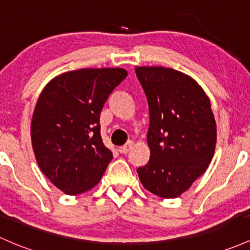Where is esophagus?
Returning <instances> with one entry per match:
<instances>
[{"label": "esophagus", "mask_w": 250, "mask_h": 250, "mask_svg": "<svg viewBox=\"0 0 250 250\" xmlns=\"http://www.w3.org/2000/svg\"><path fill=\"white\" fill-rule=\"evenodd\" d=\"M131 147H133V142L129 141V142H127V144H125V146L120 147L119 150H120V153H122V154H127V153L131 149Z\"/></svg>", "instance_id": "obj_1"}]
</instances>
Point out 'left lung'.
<instances>
[{"instance_id":"left-lung-1","label":"left lung","mask_w":250,"mask_h":250,"mask_svg":"<svg viewBox=\"0 0 250 250\" xmlns=\"http://www.w3.org/2000/svg\"><path fill=\"white\" fill-rule=\"evenodd\" d=\"M136 76L149 108V161L139 167L144 188L177 198L207 171L217 129L210 100L193 78L173 68L138 66Z\"/></svg>"}]
</instances>
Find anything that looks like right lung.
<instances>
[{"label": "right lung", "instance_id": "obj_1", "mask_svg": "<svg viewBox=\"0 0 250 250\" xmlns=\"http://www.w3.org/2000/svg\"><path fill=\"white\" fill-rule=\"evenodd\" d=\"M125 68H81L54 77L33 114L32 146L42 173L66 194L98 184L112 159L101 136L100 116Z\"/></svg>", "mask_w": 250, "mask_h": 250}]
</instances>
